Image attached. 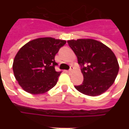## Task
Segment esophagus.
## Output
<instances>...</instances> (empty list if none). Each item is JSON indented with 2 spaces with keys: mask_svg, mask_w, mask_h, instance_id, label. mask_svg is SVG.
<instances>
[{
  "mask_svg": "<svg viewBox=\"0 0 129 129\" xmlns=\"http://www.w3.org/2000/svg\"><path fill=\"white\" fill-rule=\"evenodd\" d=\"M69 72H74V67L71 66L70 69V70H69Z\"/></svg>",
  "mask_w": 129,
  "mask_h": 129,
  "instance_id": "esophagus-1",
  "label": "esophagus"
}]
</instances>
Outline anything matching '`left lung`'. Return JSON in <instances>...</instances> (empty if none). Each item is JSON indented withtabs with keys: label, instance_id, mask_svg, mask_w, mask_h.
<instances>
[{
	"label": "left lung",
	"instance_id": "left-lung-1",
	"mask_svg": "<svg viewBox=\"0 0 129 129\" xmlns=\"http://www.w3.org/2000/svg\"><path fill=\"white\" fill-rule=\"evenodd\" d=\"M68 43L82 66V84L75 86L79 92L90 96L105 92L113 84L119 65L115 55L108 47L92 39L68 40Z\"/></svg>",
	"mask_w": 129,
	"mask_h": 129
}]
</instances>
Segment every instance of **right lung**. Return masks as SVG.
Returning a JSON list of instances; mask_svg holds the SVG:
<instances>
[{
	"mask_svg": "<svg viewBox=\"0 0 129 129\" xmlns=\"http://www.w3.org/2000/svg\"><path fill=\"white\" fill-rule=\"evenodd\" d=\"M66 41L41 37L29 41L17 52L13 64L19 84L31 94L45 93L56 85L61 72H56L55 56Z\"/></svg>",
	"mask_w": 129,
	"mask_h": 129,
	"instance_id": "right-lung-1",
	"label": "right lung"
}]
</instances>
